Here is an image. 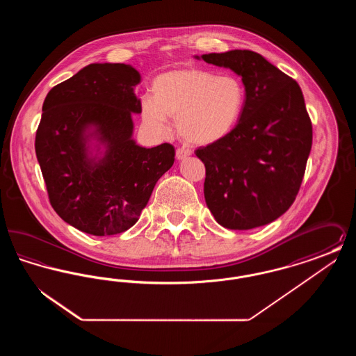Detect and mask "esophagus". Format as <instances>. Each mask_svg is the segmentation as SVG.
<instances>
[{
    "label": "esophagus",
    "instance_id": "34e87169",
    "mask_svg": "<svg viewBox=\"0 0 356 356\" xmlns=\"http://www.w3.org/2000/svg\"><path fill=\"white\" fill-rule=\"evenodd\" d=\"M191 151L189 149H186V148H177L176 149V159L177 160H183V159H186L188 156H191Z\"/></svg>",
    "mask_w": 356,
    "mask_h": 356
}]
</instances>
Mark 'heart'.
Wrapping results in <instances>:
<instances>
[{
  "instance_id": "obj_1",
  "label": "heart",
  "mask_w": 356,
  "mask_h": 356,
  "mask_svg": "<svg viewBox=\"0 0 356 356\" xmlns=\"http://www.w3.org/2000/svg\"><path fill=\"white\" fill-rule=\"evenodd\" d=\"M244 104L245 88L236 76H216L202 68L177 69L153 80L152 97L141 102V115L157 134H165L168 119H176L183 140L207 145L236 127Z\"/></svg>"
}]
</instances>
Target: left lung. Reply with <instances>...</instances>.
Segmentation results:
<instances>
[{
	"mask_svg": "<svg viewBox=\"0 0 356 356\" xmlns=\"http://www.w3.org/2000/svg\"><path fill=\"white\" fill-rule=\"evenodd\" d=\"M245 86L236 127L195 153L205 165L204 197L228 229H252L282 216L296 199L312 147V124L299 84L252 51L209 53Z\"/></svg>",
	"mask_w": 356,
	"mask_h": 356,
	"instance_id": "obj_1",
	"label": "left lung"
}]
</instances>
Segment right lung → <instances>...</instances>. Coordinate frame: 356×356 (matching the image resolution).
I'll use <instances>...</instances> for the list:
<instances>
[{"label": "right lung", "instance_id": "1", "mask_svg": "<svg viewBox=\"0 0 356 356\" xmlns=\"http://www.w3.org/2000/svg\"><path fill=\"white\" fill-rule=\"evenodd\" d=\"M140 74L125 64H90L53 86L35 132V156L56 213L95 236L125 232L138 220L157 180L175 161L168 143L143 148L132 140L141 112ZM95 124L107 152L88 159L83 132Z\"/></svg>", "mask_w": 356, "mask_h": 356}]
</instances>
